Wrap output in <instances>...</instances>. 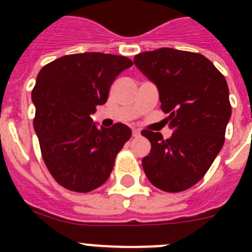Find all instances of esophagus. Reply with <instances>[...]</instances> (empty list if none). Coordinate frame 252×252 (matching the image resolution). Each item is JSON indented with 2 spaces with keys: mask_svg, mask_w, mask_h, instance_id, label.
<instances>
[{
  "mask_svg": "<svg viewBox=\"0 0 252 252\" xmlns=\"http://www.w3.org/2000/svg\"><path fill=\"white\" fill-rule=\"evenodd\" d=\"M132 136L133 137H139L140 136V131L137 128H132Z\"/></svg>",
  "mask_w": 252,
  "mask_h": 252,
  "instance_id": "1",
  "label": "esophagus"
}]
</instances>
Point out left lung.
Listing matches in <instances>:
<instances>
[{
  "mask_svg": "<svg viewBox=\"0 0 252 252\" xmlns=\"http://www.w3.org/2000/svg\"><path fill=\"white\" fill-rule=\"evenodd\" d=\"M140 72L159 91L161 110L174 130L164 140L144 130L151 150L142 168L151 184L177 193L198 183L224 142L231 119L228 86L211 60L202 54L161 48L133 59Z\"/></svg>",
  "mask_w": 252,
  "mask_h": 252,
  "instance_id": "1",
  "label": "left lung"
}]
</instances>
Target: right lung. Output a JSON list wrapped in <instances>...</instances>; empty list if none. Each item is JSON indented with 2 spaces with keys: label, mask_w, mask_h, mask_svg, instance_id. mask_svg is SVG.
Wrapping results in <instances>:
<instances>
[{
  "label": "right lung",
  "mask_w": 252,
  "mask_h": 252,
  "mask_svg": "<svg viewBox=\"0 0 252 252\" xmlns=\"http://www.w3.org/2000/svg\"><path fill=\"white\" fill-rule=\"evenodd\" d=\"M130 66L126 57L83 53L59 58L37 74L31 93L34 128L46 168L64 188L87 193L110 177L131 128L124 124L98 127L91 115Z\"/></svg>",
  "instance_id": "1"
}]
</instances>
